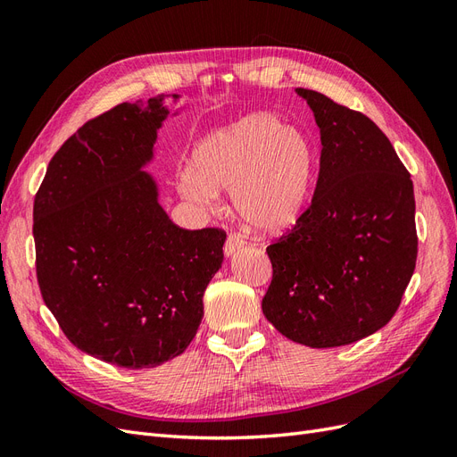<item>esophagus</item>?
Returning a JSON list of instances; mask_svg holds the SVG:
<instances>
[{"instance_id":"34e87169","label":"esophagus","mask_w":457,"mask_h":457,"mask_svg":"<svg viewBox=\"0 0 457 457\" xmlns=\"http://www.w3.org/2000/svg\"><path fill=\"white\" fill-rule=\"evenodd\" d=\"M240 247H244V238L240 237L238 232H228V237H227L225 245H223V252L227 255H232L234 252H238Z\"/></svg>"}]
</instances>
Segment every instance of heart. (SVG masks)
Returning a JSON list of instances; mask_svg holds the SVG:
<instances>
[{
  "label": "heart",
  "instance_id": "b5f03b06",
  "mask_svg": "<svg viewBox=\"0 0 457 457\" xmlns=\"http://www.w3.org/2000/svg\"><path fill=\"white\" fill-rule=\"evenodd\" d=\"M312 177L307 137L270 114H253L205 135L179 188L198 205H212L217 188L232 190L234 210L247 227L278 234L305 210Z\"/></svg>",
  "mask_w": 457,
  "mask_h": 457
}]
</instances>
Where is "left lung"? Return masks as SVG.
Instances as JSON below:
<instances>
[{"label":"left lung","instance_id":"obj_1","mask_svg":"<svg viewBox=\"0 0 457 457\" xmlns=\"http://www.w3.org/2000/svg\"><path fill=\"white\" fill-rule=\"evenodd\" d=\"M320 128L312 202L267 247L272 280L262 312L282 336L341 347L395 316L416 269L413 185L386 135L368 116L297 87Z\"/></svg>","mask_w":457,"mask_h":457}]
</instances>
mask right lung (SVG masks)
<instances>
[{
  "instance_id": "obj_1",
  "label": "right lung",
  "mask_w": 457,
  "mask_h": 457,
  "mask_svg": "<svg viewBox=\"0 0 457 457\" xmlns=\"http://www.w3.org/2000/svg\"><path fill=\"white\" fill-rule=\"evenodd\" d=\"M160 101L86 121L34 198L41 297L74 347L128 370L168 362L195 339L227 238L171 223L141 171L168 114Z\"/></svg>"
}]
</instances>
